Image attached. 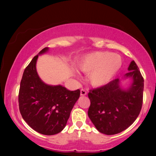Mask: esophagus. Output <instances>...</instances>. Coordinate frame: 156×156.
I'll return each instance as SVG.
<instances>
[{"instance_id": "obj_1", "label": "esophagus", "mask_w": 156, "mask_h": 156, "mask_svg": "<svg viewBox=\"0 0 156 156\" xmlns=\"http://www.w3.org/2000/svg\"><path fill=\"white\" fill-rule=\"evenodd\" d=\"M80 94H81V96H86L87 94V92L86 90H84V89H81Z\"/></svg>"}]
</instances>
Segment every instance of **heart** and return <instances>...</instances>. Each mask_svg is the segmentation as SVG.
I'll return each instance as SVG.
<instances>
[{
    "label": "heart",
    "mask_w": 156,
    "mask_h": 156,
    "mask_svg": "<svg viewBox=\"0 0 156 156\" xmlns=\"http://www.w3.org/2000/svg\"><path fill=\"white\" fill-rule=\"evenodd\" d=\"M122 66L119 55L110 52H94L85 55L76 61L81 72L89 74L91 86L101 87L112 81Z\"/></svg>",
    "instance_id": "b5f03b06"
}]
</instances>
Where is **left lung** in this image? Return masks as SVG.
Masks as SVG:
<instances>
[{"label": "left lung", "mask_w": 156, "mask_h": 156, "mask_svg": "<svg viewBox=\"0 0 156 156\" xmlns=\"http://www.w3.org/2000/svg\"><path fill=\"white\" fill-rule=\"evenodd\" d=\"M129 72L121 78L112 81L88 94L90 106L88 116L98 131L106 135H114L129 128L141 110L144 80L137 65L131 61ZM132 80L126 87L122 82Z\"/></svg>", "instance_id": "8db88e82"}]
</instances>
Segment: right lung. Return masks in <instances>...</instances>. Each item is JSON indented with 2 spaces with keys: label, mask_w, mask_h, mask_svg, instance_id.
I'll return each instance as SVG.
<instances>
[{
  "label": "right lung",
  "mask_w": 156,
  "mask_h": 156,
  "mask_svg": "<svg viewBox=\"0 0 156 156\" xmlns=\"http://www.w3.org/2000/svg\"><path fill=\"white\" fill-rule=\"evenodd\" d=\"M44 48L25 68L19 90V108L24 121L43 135H55L66 126L70 113L80 96V90L70 91L62 85H50L38 75L36 63Z\"/></svg>",
  "instance_id": "add662e5"
}]
</instances>
